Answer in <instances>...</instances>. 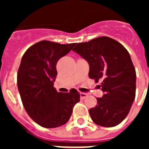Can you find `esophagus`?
Wrapping results in <instances>:
<instances>
[{"instance_id": "obj_1", "label": "esophagus", "mask_w": 149, "mask_h": 149, "mask_svg": "<svg viewBox=\"0 0 149 149\" xmlns=\"http://www.w3.org/2000/svg\"><path fill=\"white\" fill-rule=\"evenodd\" d=\"M80 95H81V99H84V98L87 97L88 95L85 93H80Z\"/></svg>"}]
</instances>
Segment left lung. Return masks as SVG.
I'll return each instance as SVG.
<instances>
[{
	"label": "left lung",
	"mask_w": 149,
	"mask_h": 149,
	"mask_svg": "<svg viewBox=\"0 0 149 149\" xmlns=\"http://www.w3.org/2000/svg\"><path fill=\"white\" fill-rule=\"evenodd\" d=\"M73 51L88 62L89 77L102 81L99 88L104 95L89 109L91 119L103 127L118 125L129 113L136 95V71L128 51L107 36L77 43Z\"/></svg>",
	"instance_id": "1"
}]
</instances>
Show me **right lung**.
<instances>
[{
  "label": "right lung",
  "mask_w": 149,
  "mask_h": 149,
  "mask_svg": "<svg viewBox=\"0 0 149 149\" xmlns=\"http://www.w3.org/2000/svg\"><path fill=\"white\" fill-rule=\"evenodd\" d=\"M75 45L43 40L30 47L22 56L17 74L18 89L29 116L42 127L54 128L65 125L80 101L76 89L64 93L54 87L56 63Z\"/></svg>",
  "instance_id": "add662e5"
}]
</instances>
